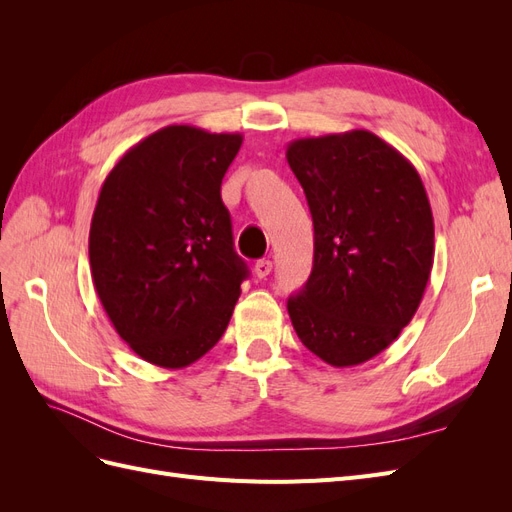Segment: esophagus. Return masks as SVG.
Listing matches in <instances>:
<instances>
[{
  "label": "esophagus",
  "mask_w": 512,
  "mask_h": 512,
  "mask_svg": "<svg viewBox=\"0 0 512 512\" xmlns=\"http://www.w3.org/2000/svg\"><path fill=\"white\" fill-rule=\"evenodd\" d=\"M254 271H256V275H258V277H267V275L273 271V262H271L269 258H262V260H258V262H256Z\"/></svg>",
  "instance_id": "1"
}]
</instances>
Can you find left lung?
<instances>
[{"instance_id":"8db88e82","label":"left lung","mask_w":512,"mask_h":512,"mask_svg":"<svg viewBox=\"0 0 512 512\" xmlns=\"http://www.w3.org/2000/svg\"><path fill=\"white\" fill-rule=\"evenodd\" d=\"M286 160L314 220V267L288 299L303 346L333 367L389 348L421 305L433 267L425 185L367 130L299 138Z\"/></svg>"}]
</instances>
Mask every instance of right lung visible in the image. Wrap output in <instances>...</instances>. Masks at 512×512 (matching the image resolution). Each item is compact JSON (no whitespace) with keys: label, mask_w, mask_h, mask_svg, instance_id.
Returning <instances> with one entry per match:
<instances>
[{"label":"right lung","mask_w":512,"mask_h":512,"mask_svg":"<svg viewBox=\"0 0 512 512\" xmlns=\"http://www.w3.org/2000/svg\"><path fill=\"white\" fill-rule=\"evenodd\" d=\"M241 134L166 126L123 153L89 228L94 286L141 359L188 367L224 335L247 277L222 179Z\"/></svg>","instance_id":"obj_1"}]
</instances>
